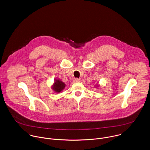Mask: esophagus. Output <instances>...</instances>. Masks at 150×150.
Returning <instances> with one entry per match:
<instances>
[{
  "instance_id": "1",
  "label": "esophagus",
  "mask_w": 150,
  "mask_h": 150,
  "mask_svg": "<svg viewBox=\"0 0 150 150\" xmlns=\"http://www.w3.org/2000/svg\"><path fill=\"white\" fill-rule=\"evenodd\" d=\"M74 81L75 82H79L81 81V79L76 78H75V79H74Z\"/></svg>"
}]
</instances>
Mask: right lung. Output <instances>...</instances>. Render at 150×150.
Masks as SVG:
<instances>
[{
    "label": "right lung",
    "instance_id": "1",
    "mask_svg": "<svg viewBox=\"0 0 150 150\" xmlns=\"http://www.w3.org/2000/svg\"><path fill=\"white\" fill-rule=\"evenodd\" d=\"M65 86V83L64 82H62L61 81L56 80L55 81L54 84L53 85V86L52 88L54 91L59 93L64 89Z\"/></svg>",
    "mask_w": 150,
    "mask_h": 150
}]
</instances>
